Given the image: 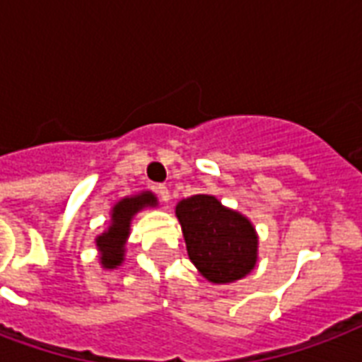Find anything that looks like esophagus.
Returning <instances> with one entry per match:
<instances>
[{
  "instance_id": "obj_1",
  "label": "esophagus",
  "mask_w": 362,
  "mask_h": 362,
  "mask_svg": "<svg viewBox=\"0 0 362 362\" xmlns=\"http://www.w3.org/2000/svg\"><path fill=\"white\" fill-rule=\"evenodd\" d=\"M156 193H158V197L161 199V201H169V189H167V186H163V184H159V186H156Z\"/></svg>"
}]
</instances>
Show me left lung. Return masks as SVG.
<instances>
[{
    "label": "left lung",
    "instance_id": "8db88e82",
    "mask_svg": "<svg viewBox=\"0 0 362 362\" xmlns=\"http://www.w3.org/2000/svg\"><path fill=\"white\" fill-rule=\"evenodd\" d=\"M187 253L206 280L229 284L255 267L257 237L252 223L212 195H193L176 206Z\"/></svg>",
    "mask_w": 362,
    "mask_h": 362
}]
</instances>
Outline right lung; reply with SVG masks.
Here are the masks:
<instances>
[{"mask_svg": "<svg viewBox=\"0 0 362 362\" xmlns=\"http://www.w3.org/2000/svg\"><path fill=\"white\" fill-rule=\"evenodd\" d=\"M156 204V197L152 193H141L136 197L122 199L112 210V226L109 231L98 237V247L101 250V263L107 269H115L116 264L124 261V242L129 235V221L133 214L144 206Z\"/></svg>", "mask_w": 362, "mask_h": 362, "instance_id": "right-lung-1", "label": "right lung"}]
</instances>
